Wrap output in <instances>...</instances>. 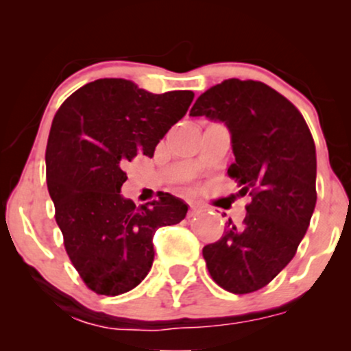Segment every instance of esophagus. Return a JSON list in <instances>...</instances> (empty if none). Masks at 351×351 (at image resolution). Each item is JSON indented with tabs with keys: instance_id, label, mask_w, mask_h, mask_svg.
Returning a JSON list of instances; mask_svg holds the SVG:
<instances>
[{
	"instance_id": "obj_1",
	"label": "esophagus",
	"mask_w": 351,
	"mask_h": 351,
	"mask_svg": "<svg viewBox=\"0 0 351 351\" xmlns=\"http://www.w3.org/2000/svg\"><path fill=\"white\" fill-rule=\"evenodd\" d=\"M198 213H199V206H198V204L189 203V213H188V216H195V215H198Z\"/></svg>"
}]
</instances>
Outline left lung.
<instances>
[{"mask_svg":"<svg viewBox=\"0 0 351 351\" xmlns=\"http://www.w3.org/2000/svg\"><path fill=\"white\" fill-rule=\"evenodd\" d=\"M189 115L226 125L234 153L228 175L252 198L243 224L229 219L223 237L203 247L208 271L228 292L259 291L295 256L315 209L312 134L293 104L257 80L213 86Z\"/></svg>","mask_w":351,"mask_h":351,"instance_id":"obj_1","label":"left lung"}]
</instances>
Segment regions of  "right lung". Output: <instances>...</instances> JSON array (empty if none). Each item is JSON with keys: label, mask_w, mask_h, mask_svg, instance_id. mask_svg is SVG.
<instances>
[{"label": "right lung", "mask_w": 351, "mask_h": 351, "mask_svg": "<svg viewBox=\"0 0 351 351\" xmlns=\"http://www.w3.org/2000/svg\"><path fill=\"white\" fill-rule=\"evenodd\" d=\"M191 90L152 94L125 79H97L75 90L52 120L47 189L71 263L90 291L120 295L150 272L153 236L178 224L188 204L167 195L135 206L120 195L123 167L153 156L191 106Z\"/></svg>", "instance_id": "right-lung-1"}]
</instances>
